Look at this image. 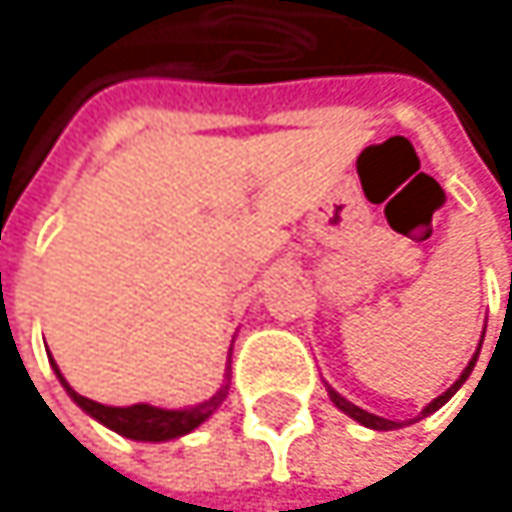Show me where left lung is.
<instances>
[{
	"instance_id": "obj_1",
	"label": "left lung",
	"mask_w": 512,
	"mask_h": 512,
	"mask_svg": "<svg viewBox=\"0 0 512 512\" xmlns=\"http://www.w3.org/2000/svg\"><path fill=\"white\" fill-rule=\"evenodd\" d=\"M477 355H480V349H477ZM477 355H473V358H470V364L464 367V373L458 376V382H455V385H452L449 391H443L440 397H434V400H431V404H428V407L422 410V416H428V413L440 410V407L446 404V400H449V397H452V394H455V391H458V388L464 385V379L470 376L473 364H477ZM327 391H331V400H334V404H337V407H340V410H343L346 416H352L355 422H361V425H367V428H376V431H391V428H397V422H388V419H382V416H373V413H367V410H361V407L349 404V400H346L343 394H337L334 388H327ZM422 416H419V419H422Z\"/></svg>"
}]
</instances>
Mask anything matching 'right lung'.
I'll return each mask as SVG.
<instances>
[{
  "label": "right lung",
  "instance_id": "add662e5",
  "mask_svg": "<svg viewBox=\"0 0 512 512\" xmlns=\"http://www.w3.org/2000/svg\"><path fill=\"white\" fill-rule=\"evenodd\" d=\"M54 370H57V364H54ZM57 376H60V370H57ZM60 382H63V388L69 391V397L75 400V404L84 413H90L96 422H102L105 428H112V431H118V434H124L130 440H151V443L172 440V437H181V434L194 431L197 425H203L221 407V400L227 397V385H224L215 397H209L206 404H200L194 410H157V407H148V404L105 407V404H96V400L72 391L63 376H60Z\"/></svg>",
  "mask_w": 512,
  "mask_h": 512
}]
</instances>
